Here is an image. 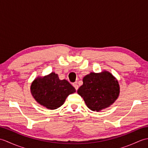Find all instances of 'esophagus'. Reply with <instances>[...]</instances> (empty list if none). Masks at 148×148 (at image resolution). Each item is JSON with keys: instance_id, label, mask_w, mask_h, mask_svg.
Masks as SVG:
<instances>
[{"instance_id": "esophagus-1", "label": "esophagus", "mask_w": 148, "mask_h": 148, "mask_svg": "<svg viewBox=\"0 0 148 148\" xmlns=\"http://www.w3.org/2000/svg\"><path fill=\"white\" fill-rule=\"evenodd\" d=\"M73 86L75 88V89H76V90H77V89H78V85L77 84V83H74L73 84Z\"/></svg>"}]
</instances>
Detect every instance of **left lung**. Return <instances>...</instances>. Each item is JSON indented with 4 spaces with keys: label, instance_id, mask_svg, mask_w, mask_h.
Returning <instances> with one entry per match:
<instances>
[{
    "label": "left lung",
    "instance_id": "8db88e82",
    "mask_svg": "<svg viewBox=\"0 0 148 148\" xmlns=\"http://www.w3.org/2000/svg\"><path fill=\"white\" fill-rule=\"evenodd\" d=\"M83 82L77 93L93 111L99 112L109 108L118 98L120 87L118 81L111 72H90L83 77Z\"/></svg>",
    "mask_w": 148,
    "mask_h": 148
}]
</instances>
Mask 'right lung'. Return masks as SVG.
I'll list each match as a JSON object with an SVG mask.
<instances>
[{
  "label": "right lung",
  "mask_w": 148,
  "mask_h": 148,
  "mask_svg": "<svg viewBox=\"0 0 148 148\" xmlns=\"http://www.w3.org/2000/svg\"><path fill=\"white\" fill-rule=\"evenodd\" d=\"M30 92L36 101L48 109H56L64 104L70 94L76 89L67 80L59 79L52 72L45 76H37L30 86Z\"/></svg>",
  "instance_id": "right-lung-1"
}]
</instances>
